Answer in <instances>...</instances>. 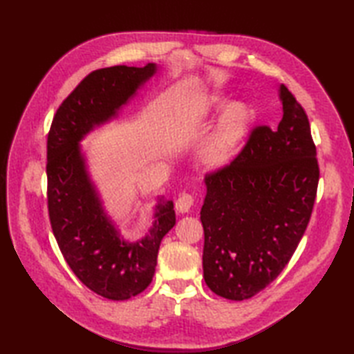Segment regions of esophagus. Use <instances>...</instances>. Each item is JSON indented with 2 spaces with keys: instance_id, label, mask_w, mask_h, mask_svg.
Returning <instances> with one entry per match:
<instances>
[{
  "instance_id": "1",
  "label": "esophagus",
  "mask_w": 354,
  "mask_h": 354,
  "mask_svg": "<svg viewBox=\"0 0 354 354\" xmlns=\"http://www.w3.org/2000/svg\"><path fill=\"white\" fill-rule=\"evenodd\" d=\"M194 198L190 193H183L181 196L176 199V212L178 213H189L193 205Z\"/></svg>"
}]
</instances>
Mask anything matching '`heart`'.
<instances>
[{"label":"heart","mask_w":354,"mask_h":354,"mask_svg":"<svg viewBox=\"0 0 354 354\" xmlns=\"http://www.w3.org/2000/svg\"><path fill=\"white\" fill-rule=\"evenodd\" d=\"M219 97H213L212 104H219ZM251 122V111L245 103H232L223 111L205 145L201 149V160L207 167L219 170L234 160L246 138Z\"/></svg>","instance_id":"1"}]
</instances>
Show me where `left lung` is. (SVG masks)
I'll use <instances>...</instances> for the list:
<instances>
[{"mask_svg":"<svg viewBox=\"0 0 354 354\" xmlns=\"http://www.w3.org/2000/svg\"><path fill=\"white\" fill-rule=\"evenodd\" d=\"M280 100L277 129L254 127L231 164L205 176L204 280L232 301L254 297L280 275L317 198L319 165L309 118L284 85Z\"/></svg>","mask_w":354,"mask_h":354,"instance_id":"8db88e82","label":"left lung"}]
</instances>
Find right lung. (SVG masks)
Listing matches in <instances>:
<instances>
[{
  "instance_id": "obj_1",
  "label": "right lung",
  "mask_w": 354,
  "mask_h": 354,
  "mask_svg": "<svg viewBox=\"0 0 354 354\" xmlns=\"http://www.w3.org/2000/svg\"><path fill=\"white\" fill-rule=\"evenodd\" d=\"M156 71L117 65L89 73L56 111L47 138V201L53 234L65 261L88 289L123 301L138 295L155 274L162 237L175 227L171 201L156 205L149 234L126 242L104 214L79 142L106 123Z\"/></svg>"
}]
</instances>
